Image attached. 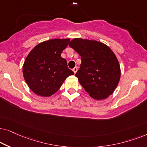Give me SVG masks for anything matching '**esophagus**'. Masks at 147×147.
Returning a JSON list of instances; mask_svg holds the SVG:
<instances>
[{
  "label": "esophagus",
  "mask_w": 147,
  "mask_h": 147,
  "mask_svg": "<svg viewBox=\"0 0 147 147\" xmlns=\"http://www.w3.org/2000/svg\"><path fill=\"white\" fill-rule=\"evenodd\" d=\"M77 70H78V68H77V67H75V68H73V69H72V71H73V72H74V73L75 74L76 72H77Z\"/></svg>",
  "instance_id": "34e87169"
}]
</instances>
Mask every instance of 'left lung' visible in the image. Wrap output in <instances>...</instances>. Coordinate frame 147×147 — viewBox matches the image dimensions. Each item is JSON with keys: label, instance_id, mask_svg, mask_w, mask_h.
I'll use <instances>...</instances> for the list:
<instances>
[{"label": "left lung", "instance_id": "obj_1", "mask_svg": "<svg viewBox=\"0 0 147 147\" xmlns=\"http://www.w3.org/2000/svg\"><path fill=\"white\" fill-rule=\"evenodd\" d=\"M69 46L81 56V64L75 76L93 99L101 100L111 95L117 87L121 72L112 50L103 43L75 38Z\"/></svg>", "mask_w": 147, "mask_h": 147}]
</instances>
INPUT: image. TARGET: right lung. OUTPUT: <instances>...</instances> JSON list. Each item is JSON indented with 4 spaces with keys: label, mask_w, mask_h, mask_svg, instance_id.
I'll use <instances>...</instances> for the list:
<instances>
[{
    "label": "right lung",
    "mask_w": 147,
    "mask_h": 147,
    "mask_svg": "<svg viewBox=\"0 0 147 147\" xmlns=\"http://www.w3.org/2000/svg\"><path fill=\"white\" fill-rule=\"evenodd\" d=\"M70 39H52L40 43L29 52L23 66V77L37 95L49 97L56 93L74 72L68 68L61 53Z\"/></svg>",
    "instance_id": "add662e5"
}]
</instances>
